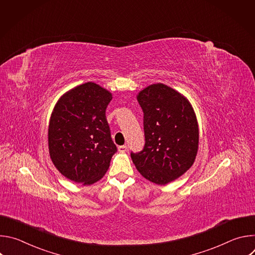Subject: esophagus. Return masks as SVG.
<instances>
[{"label": "esophagus", "mask_w": 255, "mask_h": 255, "mask_svg": "<svg viewBox=\"0 0 255 255\" xmlns=\"http://www.w3.org/2000/svg\"><path fill=\"white\" fill-rule=\"evenodd\" d=\"M118 150L122 153H125V152L128 151V146H127V145H122V146L118 147Z\"/></svg>", "instance_id": "esophagus-1"}]
</instances>
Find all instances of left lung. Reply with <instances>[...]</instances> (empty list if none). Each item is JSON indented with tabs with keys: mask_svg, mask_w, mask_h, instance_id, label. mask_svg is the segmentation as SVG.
I'll return each mask as SVG.
<instances>
[{
	"mask_svg": "<svg viewBox=\"0 0 255 255\" xmlns=\"http://www.w3.org/2000/svg\"><path fill=\"white\" fill-rule=\"evenodd\" d=\"M144 114L145 145L131 153L137 170L156 185H166L194 164L199 126L189 100L163 84H153L137 95Z\"/></svg>",
	"mask_w": 255,
	"mask_h": 255,
	"instance_id": "left-lung-1",
	"label": "left lung"
}]
</instances>
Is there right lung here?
<instances>
[{
  "label": "right lung",
  "instance_id": "right-lung-1",
  "mask_svg": "<svg viewBox=\"0 0 255 255\" xmlns=\"http://www.w3.org/2000/svg\"><path fill=\"white\" fill-rule=\"evenodd\" d=\"M112 94L89 82L63 94L52 111L48 149L52 163L66 178L84 186L100 180L117 147L106 119Z\"/></svg>",
  "mask_w": 255,
  "mask_h": 255
}]
</instances>
